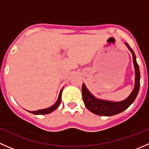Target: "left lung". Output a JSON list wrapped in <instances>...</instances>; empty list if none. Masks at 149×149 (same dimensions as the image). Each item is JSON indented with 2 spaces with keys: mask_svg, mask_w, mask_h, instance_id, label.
I'll return each mask as SVG.
<instances>
[{
  "mask_svg": "<svg viewBox=\"0 0 149 149\" xmlns=\"http://www.w3.org/2000/svg\"><path fill=\"white\" fill-rule=\"evenodd\" d=\"M125 44L129 50L131 52L132 55H133L135 76H136L134 88H133V91L129 95V97L123 101L110 102L96 98L88 91L85 84H83V85H82V95H83L84 104L88 110L91 111L93 113L96 114V115H101V116H112V115L120 113L130 106V104L135 101L138 94H139L140 88V79H141L139 66L136 62V57L133 50L127 43L125 42Z\"/></svg>",
  "mask_w": 149,
  "mask_h": 149,
  "instance_id": "8db88e82",
  "label": "left lung"
}]
</instances>
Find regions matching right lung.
Wrapping results in <instances>:
<instances>
[{
  "label": "right lung",
  "mask_w": 149,
  "mask_h": 149,
  "mask_svg": "<svg viewBox=\"0 0 149 149\" xmlns=\"http://www.w3.org/2000/svg\"><path fill=\"white\" fill-rule=\"evenodd\" d=\"M63 88L61 89V92H60L59 96H58V100H57L56 102L55 103V104H53L52 106L49 107L47 108V109H40V110H37V111H28V112H31V113H32V114H34V115H46V114H49V113H50V112H53L54 110H55V109H56L57 108L59 107L60 104H61V95H62Z\"/></svg>",
  "instance_id": "add662e5"
}]
</instances>
